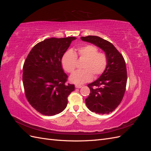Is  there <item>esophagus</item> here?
<instances>
[{
    "instance_id": "1",
    "label": "esophagus",
    "mask_w": 151,
    "mask_h": 151,
    "mask_svg": "<svg viewBox=\"0 0 151 151\" xmlns=\"http://www.w3.org/2000/svg\"><path fill=\"white\" fill-rule=\"evenodd\" d=\"M75 87H76V88H82V87H83V86L79 85V84H76Z\"/></svg>"
}]
</instances>
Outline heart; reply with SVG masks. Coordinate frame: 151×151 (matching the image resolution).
I'll return each instance as SVG.
<instances>
[{"label":"heart","mask_w":151,"mask_h":151,"mask_svg":"<svg viewBox=\"0 0 151 151\" xmlns=\"http://www.w3.org/2000/svg\"><path fill=\"white\" fill-rule=\"evenodd\" d=\"M77 57L85 60L82 65L83 69L77 70L71 75L70 81L73 83L81 84L96 78L106 70L108 65V56L106 53L99 52L95 45H87L77 48V53L71 50H67L62 58V67L67 72L72 73L77 67Z\"/></svg>","instance_id":"obj_1"}]
</instances>
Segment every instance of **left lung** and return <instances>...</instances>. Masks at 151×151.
<instances>
[{"mask_svg": "<svg viewBox=\"0 0 151 151\" xmlns=\"http://www.w3.org/2000/svg\"><path fill=\"white\" fill-rule=\"evenodd\" d=\"M81 38L101 48L108 56L106 70L98 79L88 85L91 92L85 101L91 111L108 114L118 106L125 94L127 74L124 58L111 43L99 36Z\"/></svg>", "mask_w": 151, "mask_h": 151, "instance_id": "obj_1", "label": "left lung"}]
</instances>
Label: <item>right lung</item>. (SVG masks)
<instances>
[{
    "mask_svg": "<svg viewBox=\"0 0 151 151\" xmlns=\"http://www.w3.org/2000/svg\"><path fill=\"white\" fill-rule=\"evenodd\" d=\"M75 37L46 39L31 49L23 65L22 82L25 96L32 107L46 116L65 109L67 98L74 91L67 84V75L62 67V58Z\"/></svg>",
    "mask_w": 151,
    "mask_h": 151,
    "instance_id": "1",
    "label": "right lung"
}]
</instances>
